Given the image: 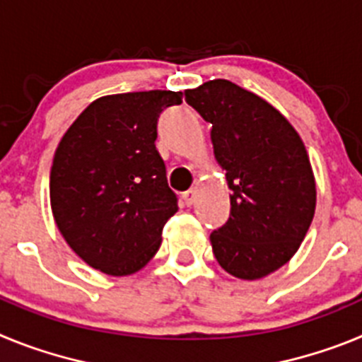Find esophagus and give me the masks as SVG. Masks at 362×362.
I'll list each match as a JSON object with an SVG mask.
<instances>
[{
	"mask_svg": "<svg viewBox=\"0 0 362 362\" xmlns=\"http://www.w3.org/2000/svg\"><path fill=\"white\" fill-rule=\"evenodd\" d=\"M196 194H197L196 188H190V190L183 192V201L188 204V206H190V204L196 201Z\"/></svg>",
	"mask_w": 362,
	"mask_h": 362,
	"instance_id": "obj_1",
	"label": "esophagus"
}]
</instances>
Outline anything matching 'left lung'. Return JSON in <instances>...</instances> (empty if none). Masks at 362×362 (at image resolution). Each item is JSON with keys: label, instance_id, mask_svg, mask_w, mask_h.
I'll use <instances>...</instances> for the list:
<instances>
[{"label": "left lung", "instance_id": "1", "mask_svg": "<svg viewBox=\"0 0 362 362\" xmlns=\"http://www.w3.org/2000/svg\"><path fill=\"white\" fill-rule=\"evenodd\" d=\"M212 124L216 159L232 190L230 217L210 233L221 268L261 279L288 263L315 212L308 153L286 117L264 99L226 79L185 92Z\"/></svg>", "mask_w": 362, "mask_h": 362}]
</instances>
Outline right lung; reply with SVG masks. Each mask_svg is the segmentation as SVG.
Segmentation results:
<instances>
[{"mask_svg":"<svg viewBox=\"0 0 362 362\" xmlns=\"http://www.w3.org/2000/svg\"><path fill=\"white\" fill-rule=\"evenodd\" d=\"M181 99L172 90L99 98L57 146L50 170L54 219L70 248L95 270L129 276L159 250L177 196L156 150L158 121Z\"/></svg>","mask_w":362,"mask_h":362,"instance_id":"add662e5","label":"right lung"}]
</instances>
